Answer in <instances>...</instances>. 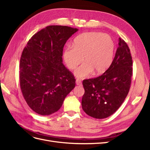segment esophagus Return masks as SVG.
Segmentation results:
<instances>
[{
	"instance_id": "obj_1",
	"label": "esophagus",
	"mask_w": 150,
	"mask_h": 150,
	"mask_svg": "<svg viewBox=\"0 0 150 150\" xmlns=\"http://www.w3.org/2000/svg\"><path fill=\"white\" fill-rule=\"evenodd\" d=\"M76 83L77 85H78V86H81V84H82V83H81V81L79 79H76Z\"/></svg>"
}]
</instances>
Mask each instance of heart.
I'll return each mask as SVG.
<instances>
[{
    "label": "heart",
    "instance_id": "b5f03b06",
    "mask_svg": "<svg viewBox=\"0 0 150 150\" xmlns=\"http://www.w3.org/2000/svg\"><path fill=\"white\" fill-rule=\"evenodd\" d=\"M115 43L108 35L98 32H90L78 36L74 47L68 46L64 51V62L73 70L83 61L85 64L77 69L74 74L79 78L88 77L93 72L100 75L110 67L114 57Z\"/></svg>",
    "mask_w": 150,
    "mask_h": 150
}]
</instances>
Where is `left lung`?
Here are the masks:
<instances>
[{
    "label": "left lung",
    "mask_w": 150,
    "mask_h": 150,
    "mask_svg": "<svg viewBox=\"0 0 150 150\" xmlns=\"http://www.w3.org/2000/svg\"><path fill=\"white\" fill-rule=\"evenodd\" d=\"M119 46L108 69L97 78L84 79L82 108L88 115L96 119L108 117L123 103L130 89L133 61L129 47L119 39Z\"/></svg>",
    "instance_id": "1"
}]
</instances>
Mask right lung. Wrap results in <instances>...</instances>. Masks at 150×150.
Returning a JSON list of instances; mask_svg holds the SVG:
<instances>
[{
	"instance_id": "obj_1",
	"label": "right lung",
	"mask_w": 150,
	"mask_h": 150,
	"mask_svg": "<svg viewBox=\"0 0 150 150\" xmlns=\"http://www.w3.org/2000/svg\"><path fill=\"white\" fill-rule=\"evenodd\" d=\"M78 30L63 25H49L32 37L20 60V86L28 106L39 115L57 111L76 86L72 72L62 64L63 47Z\"/></svg>"
}]
</instances>
